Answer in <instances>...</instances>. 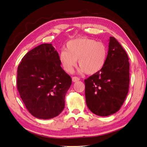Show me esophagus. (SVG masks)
<instances>
[{
    "mask_svg": "<svg viewBox=\"0 0 147 147\" xmlns=\"http://www.w3.org/2000/svg\"><path fill=\"white\" fill-rule=\"evenodd\" d=\"M79 80H80V79L78 77H72V81L74 82H77V81H79Z\"/></svg>",
    "mask_w": 147,
    "mask_h": 147,
    "instance_id": "1",
    "label": "esophagus"
}]
</instances>
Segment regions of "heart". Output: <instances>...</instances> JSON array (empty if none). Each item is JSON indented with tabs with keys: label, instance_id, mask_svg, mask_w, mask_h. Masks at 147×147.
<instances>
[{
	"label": "heart",
	"instance_id": "heart-1",
	"mask_svg": "<svg viewBox=\"0 0 147 147\" xmlns=\"http://www.w3.org/2000/svg\"><path fill=\"white\" fill-rule=\"evenodd\" d=\"M66 50L59 53V61L63 70L72 72L79 60L81 70L87 74H94L100 71L105 65L108 50L102 42L87 38L70 40L66 45Z\"/></svg>",
	"mask_w": 147,
	"mask_h": 147
}]
</instances>
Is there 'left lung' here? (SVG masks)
<instances>
[{"label": "left lung", "instance_id": "left-lung-1", "mask_svg": "<svg viewBox=\"0 0 147 147\" xmlns=\"http://www.w3.org/2000/svg\"><path fill=\"white\" fill-rule=\"evenodd\" d=\"M128 60L121 45L111 36L104 66L84 80L86 104L91 112L97 116H107L122 106L129 90Z\"/></svg>", "mask_w": 147, "mask_h": 147}]
</instances>
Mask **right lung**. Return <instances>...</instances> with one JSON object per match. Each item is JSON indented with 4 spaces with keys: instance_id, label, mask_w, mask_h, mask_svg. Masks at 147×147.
Listing matches in <instances>:
<instances>
[{
    "instance_id": "1",
    "label": "right lung",
    "mask_w": 147,
    "mask_h": 147,
    "mask_svg": "<svg viewBox=\"0 0 147 147\" xmlns=\"http://www.w3.org/2000/svg\"><path fill=\"white\" fill-rule=\"evenodd\" d=\"M58 57L51 44H41L28 52L18 68L19 95L28 111L39 119L53 118L65 107L71 79Z\"/></svg>"
}]
</instances>
